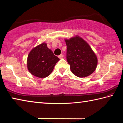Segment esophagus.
I'll return each mask as SVG.
<instances>
[{
  "label": "esophagus",
  "mask_w": 123,
  "mask_h": 123,
  "mask_svg": "<svg viewBox=\"0 0 123 123\" xmlns=\"http://www.w3.org/2000/svg\"><path fill=\"white\" fill-rule=\"evenodd\" d=\"M63 55H62V54H61V55L59 56V58L60 59H62V58H63Z\"/></svg>",
  "instance_id": "esophagus-1"
}]
</instances>
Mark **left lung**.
I'll return each mask as SVG.
<instances>
[{"mask_svg":"<svg viewBox=\"0 0 123 123\" xmlns=\"http://www.w3.org/2000/svg\"><path fill=\"white\" fill-rule=\"evenodd\" d=\"M65 42L67 60L73 73L79 78L92 74L97 68L98 59L87 42L78 35L66 39Z\"/></svg>","mask_w":123,"mask_h":123,"instance_id":"obj_1","label":"left lung"}]
</instances>
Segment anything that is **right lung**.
Segmentation results:
<instances>
[{
    "instance_id": "right-lung-1",
    "label": "right lung",
    "mask_w": 123,
    "mask_h": 123,
    "mask_svg": "<svg viewBox=\"0 0 123 123\" xmlns=\"http://www.w3.org/2000/svg\"><path fill=\"white\" fill-rule=\"evenodd\" d=\"M60 59L43 42L33 48L27 59V67L33 75L39 78L49 76Z\"/></svg>"
}]
</instances>
